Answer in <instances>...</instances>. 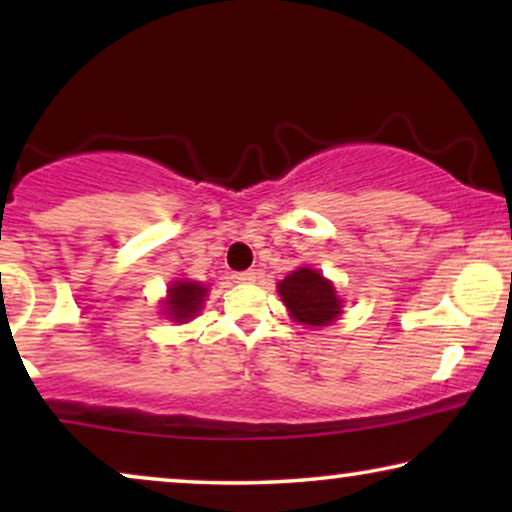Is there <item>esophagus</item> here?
Segmentation results:
<instances>
[{
    "instance_id": "obj_1",
    "label": "esophagus",
    "mask_w": 512,
    "mask_h": 512,
    "mask_svg": "<svg viewBox=\"0 0 512 512\" xmlns=\"http://www.w3.org/2000/svg\"><path fill=\"white\" fill-rule=\"evenodd\" d=\"M233 279H235V282H240V284H251V282H256V272L254 270L235 272Z\"/></svg>"
}]
</instances>
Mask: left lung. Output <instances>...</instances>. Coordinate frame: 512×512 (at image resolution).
I'll return each instance as SVG.
<instances>
[{
    "label": "left lung",
    "instance_id": "8db88e82",
    "mask_svg": "<svg viewBox=\"0 0 512 512\" xmlns=\"http://www.w3.org/2000/svg\"><path fill=\"white\" fill-rule=\"evenodd\" d=\"M289 317L303 326H328L342 314L335 286L312 268H298L277 284Z\"/></svg>",
    "mask_w": 512,
    "mask_h": 512
}]
</instances>
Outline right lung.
<instances>
[{
  "instance_id": "right-lung-1",
  "label": "right lung",
  "mask_w": 512,
  "mask_h": 512,
  "mask_svg": "<svg viewBox=\"0 0 512 512\" xmlns=\"http://www.w3.org/2000/svg\"><path fill=\"white\" fill-rule=\"evenodd\" d=\"M207 286L200 282H188V279H177V282L170 284L167 289V298L163 300L167 319L177 321V324H186L193 317H198L202 310V303H205Z\"/></svg>"
}]
</instances>
